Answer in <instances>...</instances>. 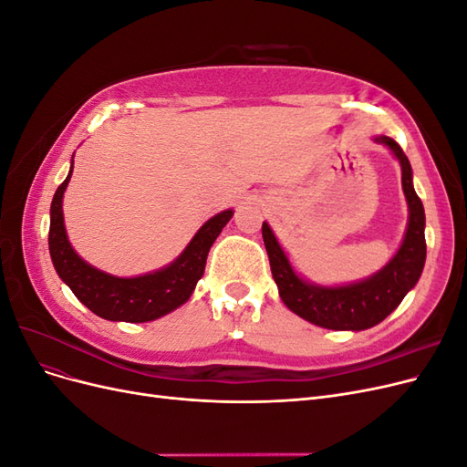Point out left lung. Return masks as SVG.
Masks as SVG:
<instances>
[{
    "label": "left lung",
    "instance_id": "1",
    "mask_svg": "<svg viewBox=\"0 0 467 467\" xmlns=\"http://www.w3.org/2000/svg\"><path fill=\"white\" fill-rule=\"evenodd\" d=\"M376 142L388 146L400 160L403 192L409 204V225L403 244L379 273L348 286L325 288L307 285L294 273L275 234L268 228V223L263 222V242L282 302L296 316L325 329L362 331L374 327L401 304L405 294L417 285L422 266H425V208L413 189L411 163L393 138L379 136Z\"/></svg>",
    "mask_w": 467,
    "mask_h": 467
}]
</instances>
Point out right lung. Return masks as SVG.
<instances>
[{
  "instance_id": "1",
  "label": "right lung",
  "mask_w": 467,
  "mask_h": 467,
  "mask_svg": "<svg viewBox=\"0 0 467 467\" xmlns=\"http://www.w3.org/2000/svg\"><path fill=\"white\" fill-rule=\"evenodd\" d=\"M72 169H69L66 181L54 192L50 206L48 249L56 273L72 288L76 298L99 317L129 323L158 319L173 312L181 304H185L191 298L196 282L204 275L206 257L212 244L216 242L223 225L232 220L234 212L223 210L214 218H210L196 232L192 242L181 253V257L161 268V271L136 278L110 276L79 259L67 242L62 214V196L69 177H72Z\"/></svg>"
}]
</instances>
